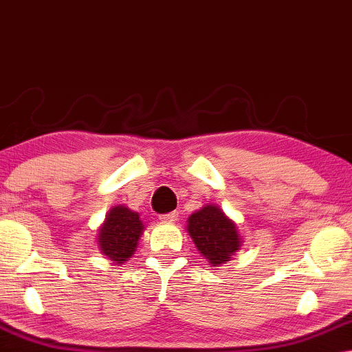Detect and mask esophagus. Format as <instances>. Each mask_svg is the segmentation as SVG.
I'll list each match as a JSON object with an SVG mask.
<instances>
[{
  "instance_id": "1",
  "label": "esophagus",
  "mask_w": 352,
  "mask_h": 352,
  "mask_svg": "<svg viewBox=\"0 0 352 352\" xmlns=\"http://www.w3.org/2000/svg\"><path fill=\"white\" fill-rule=\"evenodd\" d=\"M177 220H178L177 212H169V214L161 215V221H166V223H174Z\"/></svg>"
}]
</instances>
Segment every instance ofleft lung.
<instances>
[{
	"instance_id": "obj_1",
	"label": "left lung",
	"mask_w": 352,
	"mask_h": 352,
	"mask_svg": "<svg viewBox=\"0 0 352 352\" xmlns=\"http://www.w3.org/2000/svg\"><path fill=\"white\" fill-rule=\"evenodd\" d=\"M186 231L196 249L210 266H221L241 249L237 225L219 206L207 204L188 217Z\"/></svg>"
}]
</instances>
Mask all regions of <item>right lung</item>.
<instances>
[{
    "mask_svg": "<svg viewBox=\"0 0 352 352\" xmlns=\"http://www.w3.org/2000/svg\"><path fill=\"white\" fill-rule=\"evenodd\" d=\"M145 223L138 212H133L126 206H113L107 214V219L98 228L97 245L102 255L120 266L131 258L137 250Z\"/></svg>",
    "mask_w": 352,
    "mask_h": 352,
    "instance_id": "right-lung-1",
    "label": "right lung"
}]
</instances>
